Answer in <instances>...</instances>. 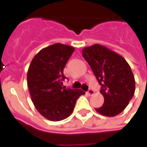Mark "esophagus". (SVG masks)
I'll list each match as a JSON object with an SVG mask.
<instances>
[{
	"instance_id": "esophagus-1",
	"label": "esophagus",
	"mask_w": 147,
	"mask_h": 147,
	"mask_svg": "<svg viewBox=\"0 0 147 147\" xmlns=\"http://www.w3.org/2000/svg\"><path fill=\"white\" fill-rule=\"evenodd\" d=\"M94 93H95V92H94V90L93 89H89L88 91V94L89 96H92V95H94Z\"/></svg>"
}]
</instances>
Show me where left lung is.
I'll return each instance as SVG.
<instances>
[{
	"mask_svg": "<svg viewBox=\"0 0 147 147\" xmlns=\"http://www.w3.org/2000/svg\"><path fill=\"white\" fill-rule=\"evenodd\" d=\"M82 55L102 86L100 92L104 97V102L96 111L107 117L121 113L136 89L135 78L129 64L121 55L98 44L83 49Z\"/></svg>",
	"mask_w": 147,
	"mask_h": 147,
	"instance_id": "1",
	"label": "left lung"
}]
</instances>
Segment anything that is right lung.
I'll list each match as a JSON object with an SVG mask.
<instances>
[{"mask_svg":"<svg viewBox=\"0 0 147 147\" xmlns=\"http://www.w3.org/2000/svg\"><path fill=\"white\" fill-rule=\"evenodd\" d=\"M74 51L72 46L60 43L41 49L31 61L27 84L34 107L51 121L66 119L72 113L76 101L85 92L63 87V69Z\"/></svg>","mask_w":147,"mask_h":147,"instance_id":"right-lung-1","label":"right lung"}]
</instances>
